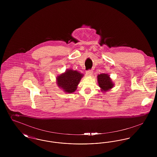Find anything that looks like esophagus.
I'll use <instances>...</instances> for the list:
<instances>
[{
  "label": "esophagus",
  "mask_w": 157,
  "mask_h": 157,
  "mask_svg": "<svg viewBox=\"0 0 157 157\" xmlns=\"http://www.w3.org/2000/svg\"><path fill=\"white\" fill-rule=\"evenodd\" d=\"M86 74L88 75V76H90V75L92 74V73H93V71H92V69H89V70H88V71H86Z\"/></svg>",
  "instance_id": "esophagus-1"
}]
</instances>
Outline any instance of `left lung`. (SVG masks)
I'll return each mask as SVG.
<instances>
[{"mask_svg":"<svg viewBox=\"0 0 157 157\" xmlns=\"http://www.w3.org/2000/svg\"><path fill=\"white\" fill-rule=\"evenodd\" d=\"M98 82L99 87L102 89V91H107L111 89L113 84L109 75L106 74H101L98 76Z\"/></svg>","mask_w":157,"mask_h":157,"instance_id":"8db88e82","label":"left lung"}]
</instances>
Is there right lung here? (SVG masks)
I'll return each mask as SVG.
<instances>
[{
    "instance_id": "right-lung-1",
    "label": "right lung",
    "mask_w": 157,
    "mask_h": 157,
    "mask_svg": "<svg viewBox=\"0 0 157 157\" xmlns=\"http://www.w3.org/2000/svg\"><path fill=\"white\" fill-rule=\"evenodd\" d=\"M83 75L76 71L67 70L57 78L58 86L67 93L75 92Z\"/></svg>"
}]
</instances>
